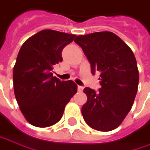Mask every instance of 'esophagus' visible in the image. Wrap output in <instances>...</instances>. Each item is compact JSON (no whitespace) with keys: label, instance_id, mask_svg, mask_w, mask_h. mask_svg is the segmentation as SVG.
I'll list each match as a JSON object with an SVG mask.
<instances>
[{"label":"esophagus","instance_id":"obj_1","mask_svg":"<svg viewBox=\"0 0 150 150\" xmlns=\"http://www.w3.org/2000/svg\"><path fill=\"white\" fill-rule=\"evenodd\" d=\"M77 89H78V92H82L84 88H83L82 86H78V87H77Z\"/></svg>","mask_w":150,"mask_h":150}]
</instances>
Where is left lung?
<instances>
[{"instance_id":"8db88e82","label":"left lung","mask_w":150,"mask_h":150,"mask_svg":"<svg viewBox=\"0 0 150 150\" xmlns=\"http://www.w3.org/2000/svg\"><path fill=\"white\" fill-rule=\"evenodd\" d=\"M75 42L87 57L92 74L100 73V88L83 90L88 96L81 108L83 118L96 130H112L129 113L137 95L139 73L136 57L111 32L77 36Z\"/></svg>"}]
</instances>
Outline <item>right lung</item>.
Here are the masks:
<instances>
[{
	"mask_svg": "<svg viewBox=\"0 0 150 150\" xmlns=\"http://www.w3.org/2000/svg\"><path fill=\"white\" fill-rule=\"evenodd\" d=\"M75 35L43 30L21 46L13 68V88L25 119L36 127H49L62 117L65 105L77 92L73 81L53 76V68L62 61V51Z\"/></svg>",
	"mask_w": 150,
	"mask_h": 150,
	"instance_id": "obj_1",
	"label": "right lung"
}]
</instances>
